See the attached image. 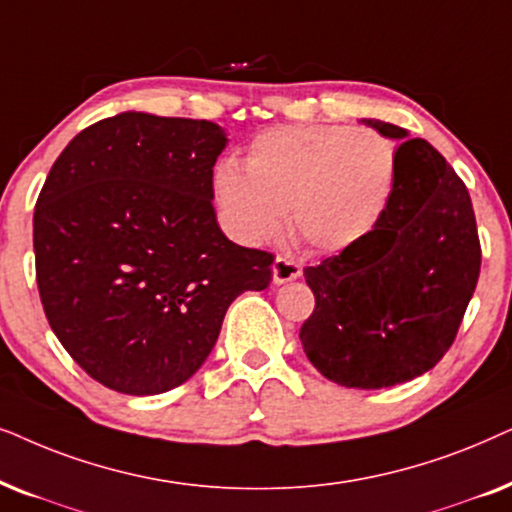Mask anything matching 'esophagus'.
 <instances>
[{"mask_svg":"<svg viewBox=\"0 0 512 512\" xmlns=\"http://www.w3.org/2000/svg\"><path fill=\"white\" fill-rule=\"evenodd\" d=\"M271 271H274V283L281 285V283L295 281V278L302 276V264H299L297 260H292V257H288V255H278Z\"/></svg>","mask_w":512,"mask_h":512,"instance_id":"obj_1","label":"esophagus"}]
</instances>
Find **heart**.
<instances>
[{
	"label": "heart",
	"mask_w": 512,
	"mask_h": 512,
	"mask_svg": "<svg viewBox=\"0 0 512 512\" xmlns=\"http://www.w3.org/2000/svg\"><path fill=\"white\" fill-rule=\"evenodd\" d=\"M398 175V149L372 128L299 124L257 133L245 170L222 159L213 199L224 227L243 243L292 231L320 252H344L377 229Z\"/></svg>",
	"instance_id": "heart-1"
}]
</instances>
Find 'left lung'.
I'll use <instances>...</instances> for the list:
<instances>
[{"label": "left lung", "instance_id": "8db88e82", "mask_svg": "<svg viewBox=\"0 0 512 512\" xmlns=\"http://www.w3.org/2000/svg\"><path fill=\"white\" fill-rule=\"evenodd\" d=\"M386 138L407 131L363 119ZM470 194L426 140L398 147V175L377 229L353 248L306 267L316 309L304 320L306 358L349 388H386L442 360L480 276Z\"/></svg>", "mask_w": 512, "mask_h": 512}]
</instances>
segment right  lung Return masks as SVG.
<instances>
[{
  "label": "right lung",
  "mask_w": 512,
  "mask_h": 512,
  "mask_svg": "<svg viewBox=\"0 0 512 512\" xmlns=\"http://www.w3.org/2000/svg\"><path fill=\"white\" fill-rule=\"evenodd\" d=\"M213 121L124 112L63 149L34 206L46 318L88 377L126 395L185 384L229 304L271 283L274 255L222 234Z\"/></svg>",
  "instance_id": "right-lung-1"
}]
</instances>
